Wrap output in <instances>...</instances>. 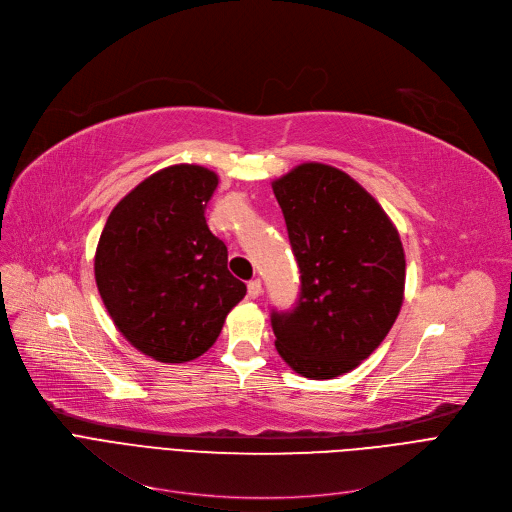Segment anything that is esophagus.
Wrapping results in <instances>:
<instances>
[{
    "label": "esophagus",
    "instance_id": "obj_1",
    "mask_svg": "<svg viewBox=\"0 0 512 512\" xmlns=\"http://www.w3.org/2000/svg\"><path fill=\"white\" fill-rule=\"evenodd\" d=\"M260 293H262V283H260L258 279L250 281V283H248V295H250L252 299H256V297H260Z\"/></svg>",
    "mask_w": 512,
    "mask_h": 512
}]
</instances>
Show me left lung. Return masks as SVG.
<instances>
[{"label":"left lung","instance_id":"obj_1","mask_svg":"<svg viewBox=\"0 0 512 512\" xmlns=\"http://www.w3.org/2000/svg\"><path fill=\"white\" fill-rule=\"evenodd\" d=\"M302 273L289 314L273 312L275 347L310 380L355 370L393 328L405 297L401 235L345 171L308 161L273 182Z\"/></svg>","mask_w":512,"mask_h":512}]
</instances>
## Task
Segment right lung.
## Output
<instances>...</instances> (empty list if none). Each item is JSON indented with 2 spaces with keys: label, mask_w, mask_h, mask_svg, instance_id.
I'll use <instances>...</instances> for the list:
<instances>
[{
  "label": "right lung",
  "mask_w": 512,
  "mask_h": 512,
  "mask_svg": "<svg viewBox=\"0 0 512 512\" xmlns=\"http://www.w3.org/2000/svg\"><path fill=\"white\" fill-rule=\"evenodd\" d=\"M219 175L179 163L148 175L115 204L95 252L103 304L126 341L161 364H186L221 335L246 285L204 208Z\"/></svg>",
  "instance_id": "right-lung-1"
}]
</instances>
